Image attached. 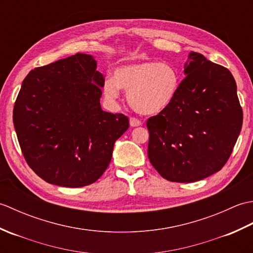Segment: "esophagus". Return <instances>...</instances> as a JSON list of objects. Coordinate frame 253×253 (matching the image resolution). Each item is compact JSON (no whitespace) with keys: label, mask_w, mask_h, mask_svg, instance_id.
<instances>
[{"label":"esophagus","mask_w":253,"mask_h":253,"mask_svg":"<svg viewBox=\"0 0 253 253\" xmlns=\"http://www.w3.org/2000/svg\"><path fill=\"white\" fill-rule=\"evenodd\" d=\"M129 123H130V126L131 127H137V126H140L141 125V122L138 120L136 117H130L129 118Z\"/></svg>","instance_id":"obj_1"}]
</instances>
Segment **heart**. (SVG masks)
I'll return each mask as SVG.
<instances>
[{
    "mask_svg": "<svg viewBox=\"0 0 253 253\" xmlns=\"http://www.w3.org/2000/svg\"><path fill=\"white\" fill-rule=\"evenodd\" d=\"M180 85L177 69L166 63L140 62L122 66L115 72V79L107 78L104 93L116 100L121 88L127 91V101L139 114L155 115L173 103Z\"/></svg>",
    "mask_w": 253,
    "mask_h": 253,
    "instance_id": "heart-1",
    "label": "heart"
}]
</instances>
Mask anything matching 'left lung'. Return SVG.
I'll return each mask as SVG.
<instances>
[{
    "mask_svg": "<svg viewBox=\"0 0 253 253\" xmlns=\"http://www.w3.org/2000/svg\"><path fill=\"white\" fill-rule=\"evenodd\" d=\"M189 57L173 103L147 121L150 162L163 178L176 182L221 170L244 117L232 73L197 52Z\"/></svg>",
    "mask_w": 253,
    "mask_h": 253,
    "instance_id": "left-lung-1",
    "label": "left lung"
}]
</instances>
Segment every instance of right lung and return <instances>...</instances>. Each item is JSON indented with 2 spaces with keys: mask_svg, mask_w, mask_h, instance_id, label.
Returning <instances> with one entry per match:
<instances>
[{
  "mask_svg": "<svg viewBox=\"0 0 253 253\" xmlns=\"http://www.w3.org/2000/svg\"><path fill=\"white\" fill-rule=\"evenodd\" d=\"M93 57L77 53L27 75L13 122L29 168L49 184L77 188L98 180L128 127L124 114L101 109L104 77Z\"/></svg>",
  "mask_w": 253,
  "mask_h": 253,
  "instance_id": "add662e5",
  "label": "right lung"
}]
</instances>
